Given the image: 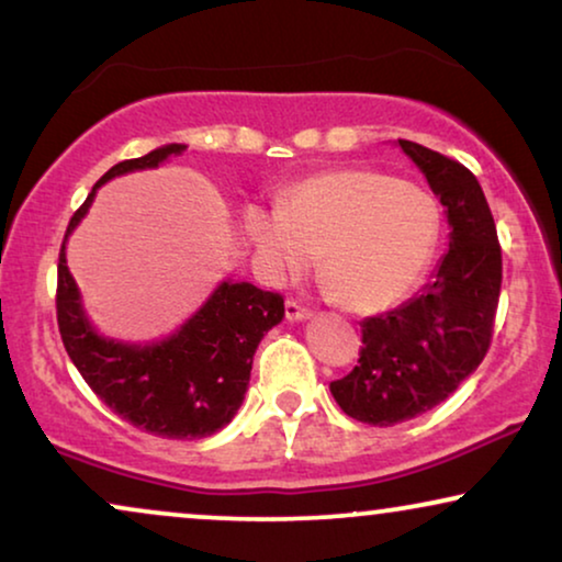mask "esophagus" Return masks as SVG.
I'll use <instances>...</instances> for the list:
<instances>
[{
  "label": "esophagus",
  "mask_w": 562,
  "mask_h": 562,
  "mask_svg": "<svg viewBox=\"0 0 562 562\" xmlns=\"http://www.w3.org/2000/svg\"><path fill=\"white\" fill-rule=\"evenodd\" d=\"M286 317L289 319H310L312 317V310L310 306H304L302 302H296V299H286Z\"/></svg>",
  "instance_id": "obj_1"
}]
</instances>
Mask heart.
<instances>
[{
	"instance_id": "b5f03b06",
	"label": "heart",
	"mask_w": 562,
	"mask_h": 562,
	"mask_svg": "<svg viewBox=\"0 0 562 562\" xmlns=\"http://www.w3.org/2000/svg\"><path fill=\"white\" fill-rule=\"evenodd\" d=\"M250 240L273 281L319 268L356 312H379L409 291L440 237V206L414 183L379 171H325L281 194L279 210L250 206Z\"/></svg>"
}]
</instances>
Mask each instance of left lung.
<instances>
[{
    "mask_svg": "<svg viewBox=\"0 0 562 562\" xmlns=\"http://www.w3.org/2000/svg\"><path fill=\"white\" fill-rule=\"evenodd\" d=\"M398 145L448 210L450 250L417 296L360 322L358 366L329 383L340 409L373 427L432 409L481 366L502 294V245L479 179L425 145Z\"/></svg>",
    "mask_w": 562,
    "mask_h": 562,
    "instance_id": "obj_1",
    "label": "left lung"
}]
</instances>
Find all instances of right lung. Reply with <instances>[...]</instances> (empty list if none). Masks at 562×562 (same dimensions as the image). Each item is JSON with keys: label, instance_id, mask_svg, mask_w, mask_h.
<instances>
[{"label": "right lung", "instance_id": "add662e5", "mask_svg": "<svg viewBox=\"0 0 562 562\" xmlns=\"http://www.w3.org/2000/svg\"><path fill=\"white\" fill-rule=\"evenodd\" d=\"M183 145H164L112 166L68 222L58 256L56 317L64 348L89 389L143 432L168 440H202L240 409L258 342L283 317V296L252 283L225 281L173 337L156 345H122L99 337L83 317L79 289L66 266V237L87 214L94 191L112 176L156 168Z\"/></svg>", "mask_w": 562, "mask_h": 562}]
</instances>
